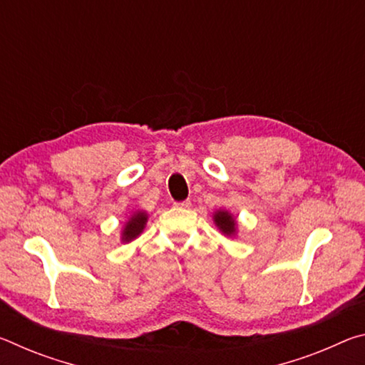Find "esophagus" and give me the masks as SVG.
<instances>
[{
    "label": "esophagus",
    "mask_w": 365,
    "mask_h": 365,
    "mask_svg": "<svg viewBox=\"0 0 365 365\" xmlns=\"http://www.w3.org/2000/svg\"><path fill=\"white\" fill-rule=\"evenodd\" d=\"M174 206H175V207H183V209H187V207H190V206H191V201H190V200H185V201H175V202H174Z\"/></svg>",
    "instance_id": "34e87169"
}]
</instances>
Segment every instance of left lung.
Here are the masks:
<instances>
[{
    "mask_svg": "<svg viewBox=\"0 0 365 365\" xmlns=\"http://www.w3.org/2000/svg\"><path fill=\"white\" fill-rule=\"evenodd\" d=\"M214 220H215V224H217V227L225 235H232L235 232V220L232 219V215L228 212L219 211L217 214L214 215Z\"/></svg>",
    "mask_w": 365,
    "mask_h": 365,
    "instance_id": "obj_1",
    "label": "left lung"
}]
</instances>
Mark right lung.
Instances as JSON below:
<instances>
[{"label": "right lung", "mask_w": 365, "mask_h": 365, "mask_svg": "<svg viewBox=\"0 0 365 365\" xmlns=\"http://www.w3.org/2000/svg\"><path fill=\"white\" fill-rule=\"evenodd\" d=\"M146 214L145 212H137L132 215V219L127 222L125 228H123V242H130V240L137 238L145 228L146 224Z\"/></svg>", "instance_id": "1"}]
</instances>
